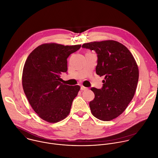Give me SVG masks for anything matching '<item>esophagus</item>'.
I'll use <instances>...</instances> for the list:
<instances>
[{"label":"esophagus","mask_w":158,"mask_h":158,"mask_svg":"<svg viewBox=\"0 0 158 158\" xmlns=\"http://www.w3.org/2000/svg\"><path fill=\"white\" fill-rule=\"evenodd\" d=\"M87 89H88V88H86V87H85V86H81V90L85 91V90H87Z\"/></svg>","instance_id":"1"}]
</instances>
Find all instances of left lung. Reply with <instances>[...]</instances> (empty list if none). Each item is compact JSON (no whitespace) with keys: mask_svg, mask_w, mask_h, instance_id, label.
<instances>
[{"mask_svg":"<svg viewBox=\"0 0 158 158\" xmlns=\"http://www.w3.org/2000/svg\"><path fill=\"white\" fill-rule=\"evenodd\" d=\"M82 47L96 51V72L104 76L101 89L91 88L95 95L89 102L91 112L101 120H112L123 112L135 95L139 78L136 60L124 45L114 40L90 42Z\"/></svg>","mask_w":158,"mask_h":158,"instance_id":"1","label":"left lung"}]
</instances>
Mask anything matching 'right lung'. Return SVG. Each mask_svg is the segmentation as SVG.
I'll list each match as a JSON object with an SVG mask.
<instances>
[{
	"label": "right lung",
	"instance_id": "obj_1",
	"mask_svg": "<svg viewBox=\"0 0 158 158\" xmlns=\"http://www.w3.org/2000/svg\"><path fill=\"white\" fill-rule=\"evenodd\" d=\"M81 44H43L28 56L22 73V86L34 111L43 120L56 123L65 118L80 89L78 85L62 83L60 75L67 71L68 57Z\"/></svg>",
	"mask_w": 158,
	"mask_h": 158
}]
</instances>
